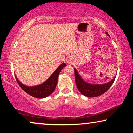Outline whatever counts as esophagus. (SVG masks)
I'll use <instances>...</instances> for the list:
<instances>
[{"label":"esophagus","instance_id":"1","mask_svg":"<svg viewBox=\"0 0 133 133\" xmlns=\"http://www.w3.org/2000/svg\"><path fill=\"white\" fill-rule=\"evenodd\" d=\"M66 62L67 63H68V64H71L72 62V60L71 57H69L68 59H66Z\"/></svg>","mask_w":133,"mask_h":133}]
</instances>
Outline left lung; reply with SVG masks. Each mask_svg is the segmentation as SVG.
Segmentation results:
<instances>
[{
	"mask_svg": "<svg viewBox=\"0 0 133 133\" xmlns=\"http://www.w3.org/2000/svg\"><path fill=\"white\" fill-rule=\"evenodd\" d=\"M106 34L110 37L107 32H106ZM74 70L76 83L78 90L82 94L86 97H95L105 93L111 86L116 78V77H114L111 81L104 84H91L87 83L81 77L75 68H74Z\"/></svg>",
	"mask_w": 133,
	"mask_h": 133,
	"instance_id": "obj_1",
	"label": "left lung"
}]
</instances>
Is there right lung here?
<instances>
[{"label":"right lung","instance_id":"1","mask_svg":"<svg viewBox=\"0 0 133 133\" xmlns=\"http://www.w3.org/2000/svg\"><path fill=\"white\" fill-rule=\"evenodd\" d=\"M65 66H66V65L65 63H62L46 81H45L42 84L36 85V86H26L21 83L16 76V79L19 86L26 93L34 97L45 98L51 95L54 92L57 86L58 77H59L60 72Z\"/></svg>","mask_w":133,"mask_h":133}]
</instances>
